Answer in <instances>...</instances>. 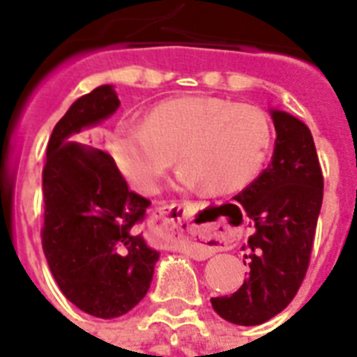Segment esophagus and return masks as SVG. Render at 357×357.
Here are the masks:
<instances>
[{
  "label": "esophagus",
  "mask_w": 357,
  "mask_h": 357,
  "mask_svg": "<svg viewBox=\"0 0 357 357\" xmlns=\"http://www.w3.org/2000/svg\"><path fill=\"white\" fill-rule=\"evenodd\" d=\"M193 210L187 202L170 204L155 210L151 218V227L162 243H181L187 255L195 260H204L218 250V241L206 227L191 225Z\"/></svg>",
  "instance_id": "34e87169"
}]
</instances>
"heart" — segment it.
<instances>
[{"label": "heart", "mask_w": 357, "mask_h": 357, "mask_svg": "<svg viewBox=\"0 0 357 357\" xmlns=\"http://www.w3.org/2000/svg\"><path fill=\"white\" fill-rule=\"evenodd\" d=\"M271 124L262 109L220 97H176L156 105L145 124H120L110 153L139 193H153L164 174L183 162L178 181L212 193H233L260 174L271 147Z\"/></svg>", "instance_id": "heart-1"}]
</instances>
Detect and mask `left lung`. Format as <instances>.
I'll use <instances>...</instances> for the list:
<instances>
[{
    "label": "left lung",
    "instance_id": "left-lung-1",
    "mask_svg": "<svg viewBox=\"0 0 357 357\" xmlns=\"http://www.w3.org/2000/svg\"><path fill=\"white\" fill-rule=\"evenodd\" d=\"M271 162L235 197L255 224L243 245L250 271L231 296L210 300L235 325H260L291 304L306 277L321 210L323 174L312 132L283 110H271Z\"/></svg>",
    "mask_w": 357,
    "mask_h": 357
}]
</instances>
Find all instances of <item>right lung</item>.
I'll list each match as a JSON object with an SVG mask.
<instances>
[{
	"label": "right lung",
	"instance_id": "right-lung-1",
	"mask_svg": "<svg viewBox=\"0 0 357 357\" xmlns=\"http://www.w3.org/2000/svg\"><path fill=\"white\" fill-rule=\"evenodd\" d=\"M120 107L112 86L82 95L53 128L43 166L42 247L59 289L82 312L114 319L147 294L160 252L139 235L151 201L112 156L73 141Z\"/></svg>",
	"mask_w": 357,
	"mask_h": 357
}]
</instances>
